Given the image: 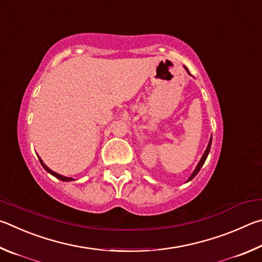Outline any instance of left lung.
<instances>
[{
	"mask_svg": "<svg viewBox=\"0 0 262 262\" xmlns=\"http://www.w3.org/2000/svg\"><path fill=\"white\" fill-rule=\"evenodd\" d=\"M185 69H186V70H187V68L185 67ZM187 72H189L190 73V71L189 70H187ZM210 145H212V139H210L209 140V144H208V146H207V149H206L205 150V153H204V155H203V158H201V160H200V162L198 163V166H196V168H195V170L193 171V173H192V175H191V177L189 178V180H187V182H189V181H191V180H193V178L195 177V175H196V173H198L199 172V170H200V169H201V167H203V164L205 163V161H206V159H207V157H208V153H209V150H210Z\"/></svg>",
	"mask_w": 262,
	"mask_h": 262,
	"instance_id": "left-lung-1",
	"label": "left lung"
}]
</instances>
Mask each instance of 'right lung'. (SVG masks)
I'll use <instances>...</instances> for the list:
<instances>
[{
    "label": "right lung",
    "instance_id": "1",
    "mask_svg": "<svg viewBox=\"0 0 262 262\" xmlns=\"http://www.w3.org/2000/svg\"><path fill=\"white\" fill-rule=\"evenodd\" d=\"M39 160H40V163H41V166H42L46 170H47L49 173H52L53 176H55L56 178H58V180H61V181H64V182H70V181H72V178H70V177H64V176H62V175H58V173H56L55 171H53V170H50V169L46 166V164L41 161V159L39 158Z\"/></svg>",
    "mask_w": 262,
    "mask_h": 262
}]
</instances>
